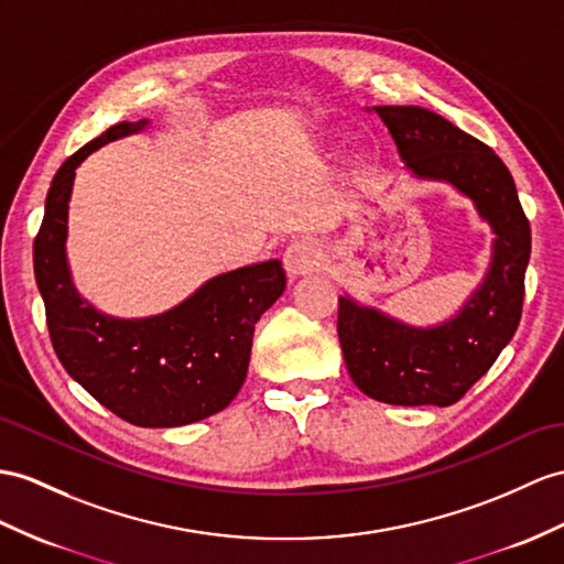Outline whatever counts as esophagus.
<instances>
[{"label":"esophagus","mask_w":564,"mask_h":564,"mask_svg":"<svg viewBox=\"0 0 564 564\" xmlns=\"http://www.w3.org/2000/svg\"><path fill=\"white\" fill-rule=\"evenodd\" d=\"M282 263H284L286 274H290L292 280H296V278H301V274H306L321 265V249L308 239H299V241L286 246Z\"/></svg>","instance_id":"34e87169"}]
</instances>
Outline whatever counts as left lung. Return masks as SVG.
I'll return each instance as SVG.
<instances>
[{
	"mask_svg": "<svg viewBox=\"0 0 564 564\" xmlns=\"http://www.w3.org/2000/svg\"><path fill=\"white\" fill-rule=\"evenodd\" d=\"M404 170L443 182L474 203L492 231L486 278L452 318L409 325L380 308L339 296L337 335L351 380L364 394L397 406H449L510 345L524 304L531 227L505 162L445 117L416 105H382Z\"/></svg>",
	"mask_w": 564,
	"mask_h": 564,
	"instance_id": "obj_1",
	"label": "left lung"
}]
</instances>
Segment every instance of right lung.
<instances>
[{
	"label": "right lung",
	"instance_id": "add662e5",
	"mask_svg": "<svg viewBox=\"0 0 564 564\" xmlns=\"http://www.w3.org/2000/svg\"><path fill=\"white\" fill-rule=\"evenodd\" d=\"M148 127V119L115 123L62 164L47 191L33 268L66 373L119 419L141 429H174L235 400L249 373L256 323L282 296L286 278L280 260L229 270L148 318H115L78 294L66 258L78 164Z\"/></svg>",
	"mask_w": 564,
	"mask_h": 564
}]
</instances>
